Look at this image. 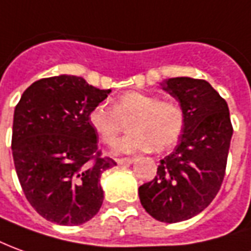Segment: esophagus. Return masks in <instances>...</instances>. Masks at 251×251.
<instances>
[{"instance_id":"esophagus-1","label":"esophagus","mask_w":251,"mask_h":251,"mask_svg":"<svg viewBox=\"0 0 251 251\" xmlns=\"http://www.w3.org/2000/svg\"><path fill=\"white\" fill-rule=\"evenodd\" d=\"M115 162L121 164V166H124V164H131V163L134 162V159H131V157H122V159H117Z\"/></svg>"}]
</instances>
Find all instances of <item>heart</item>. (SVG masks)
<instances>
[{
  "mask_svg": "<svg viewBox=\"0 0 251 251\" xmlns=\"http://www.w3.org/2000/svg\"><path fill=\"white\" fill-rule=\"evenodd\" d=\"M127 124L129 134L114 147L115 153L164 151L174 145L185 126L179 103L160 100L159 96L129 91L113 101V107L98 104L88 114V122L101 143L111 145Z\"/></svg>",
  "mask_w": 251,
  "mask_h": 251,
  "instance_id": "obj_1",
  "label": "heart"
}]
</instances>
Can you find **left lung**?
<instances>
[{
    "mask_svg": "<svg viewBox=\"0 0 251 251\" xmlns=\"http://www.w3.org/2000/svg\"><path fill=\"white\" fill-rule=\"evenodd\" d=\"M179 101L185 126L179 144L157 166L156 176L138 187L144 209L163 223L199 215L223 183L232 125L227 101L205 80L174 77L162 84Z\"/></svg>",
    "mask_w": 251,
    "mask_h": 251,
    "instance_id": "8db88e82",
    "label": "left lung"
}]
</instances>
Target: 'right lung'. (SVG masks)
Returning a JSON list of instances; mask_svg holds the SVG:
<instances>
[{"label":"right lung","mask_w":251,"mask_h":251,"mask_svg":"<svg viewBox=\"0 0 251 251\" xmlns=\"http://www.w3.org/2000/svg\"><path fill=\"white\" fill-rule=\"evenodd\" d=\"M110 92L61 75L31 84L16 106V174L28 202L49 222L80 226L100 209V175L117 163L98 150L88 114Z\"/></svg>","instance_id":"obj_1"}]
</instances>
